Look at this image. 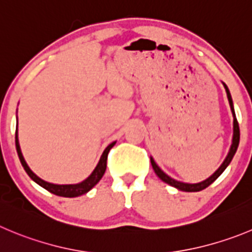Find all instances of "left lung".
<instances>
[{"instance_id":"obj_1","label":"left lung","mask_w":252,"mask_h":252,"mask_svg":"<svg viewBox=\"0 0 252 252\" xmlns=\"http://www.w3.org/2000/svg\"><path fill=\"white\" fill-rule=\"evenodd\" d=\"M224 84L225 87V91H226V95H227V99H229V104H230V108H231V112H232V117H234V134H232V144L231 147H230V150H229V154H227V157L225 158L224 163L220 165V168L218 169V170L215 171V173L213 174V175L210 176V178H208L206 180H204V182L201 183H196V184H188V183H182V182H178V180L173 179V178H170L169 175H166L165 173H164L163 170H161L160 168H159L158 165H157V163L154 161V159L150 158V163H152V166L153 169H154L155 174L160 178L161 180H163L164 183H166V184L171 185V187L176 188V189L179 190H183V191H200V190H204L205 188H208L209 185L213 184L214 182H215L216 179H218L219 176L221 175L222 171L225 170V169L227 168V165L230 164V161L232 160V158H234L235 153H236L237 150V147H239V142H240V129H239V123H237V119H236V115H235V110H234V104H232V99H231V94H230L229 92V88H227V86L225 83Z\"/></svg>"}]
</instances>
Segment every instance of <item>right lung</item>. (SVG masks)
<instances>
[{"label": "right lung", "mask_w": 252, "mask_h": 252, "mask_svg": "<svg viewBox=\"0 0 252 252\" xmlns=\"http://www.w3.org/2000/svg\"><path fill=\"white\" fill-rule=\"evenodd\" d=\"M114 144H115V142H113V143H110L107 148H105V150L103 152L102 157H100V159H99V163L97 164V166H95V169L93 170V173H92L86 180H83V182L79 183V184L58 185V184H52V183L44 182V180H42L39 176H37L33 171L31 170L30 166H28L27 163H26L25 158H23L22 152H21L20 143H18L17 131H16V149H17V154H18V158H20V160H21V164H22V166L25 168L26 173L28 174V176H30L31 179L33 180V182H36L37 184L41 185L42 188H44V189L48 190L49 192H52V194L58 195V196H64V197L81 196V195L88 192L89 190L94 187V185L97 184V183L102 179V176L104 175V173H105V169H107L108 153H109V150L114 147Z\"/></svg>", "instance_id": "right-lung-1"}]
</instances>
